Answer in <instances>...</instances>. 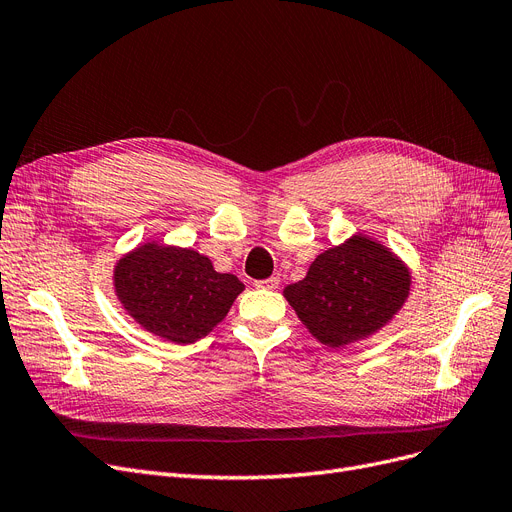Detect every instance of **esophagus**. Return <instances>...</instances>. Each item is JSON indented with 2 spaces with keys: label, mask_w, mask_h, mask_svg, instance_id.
I'll return each instance as SVG.
<instances>
[{
  "label": "esophagus",
  "mask_w": 512,
  "mask_h": 512,
  "mask_svg": "<svg viewBox=\"0 0 512 512\" xmlns=\"http://www.w3.org/2000/svg\"><path fill=\"white\" fill-rule=\"evenodd\" d=\"M256 288L260 290H277L279 288V277H269V279H260L256 281Z\"/></svg>",
  "instance_id": "34e87169"
}]
</instances>
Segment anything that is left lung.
Instances as JSON below:
<instances>
[{
  "instance_id": "1",
  "label": "left lung",
  "mask_w": 512,
  "mask_h": 512,
  "mask_svg": "<svg viewBox=\"0 0 512 512\" xmlns=\"http://www.w3.org/2000/svg\"><path fill=\"white\" fill-rule=\"evenodd\" d=\"M410 285V271L391 250L355 235L319 254L283 296L321 344L340 349L391 321L410 296Z\"/></svg>"
}]
</instances>
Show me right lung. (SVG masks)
Segmentation results:
<instances>
[{
  "label": "right lung",
  "mask_w": 512,
  "mask_h": 512,
  "mask_svg": "<svg viewBox=\"0 0 512 512\" xmlns=\"http://www.w3.org/2000/svg\"><path fill=\"white\" fill-rule=\"evenodd\" d=\"M113 281L119 302L136 323L178 344L208 336L243 292V283L214 271L208 256L155 241L119 258Z\"/></svg>",
  "instance_id": "obj_1"
}]
</instances>
